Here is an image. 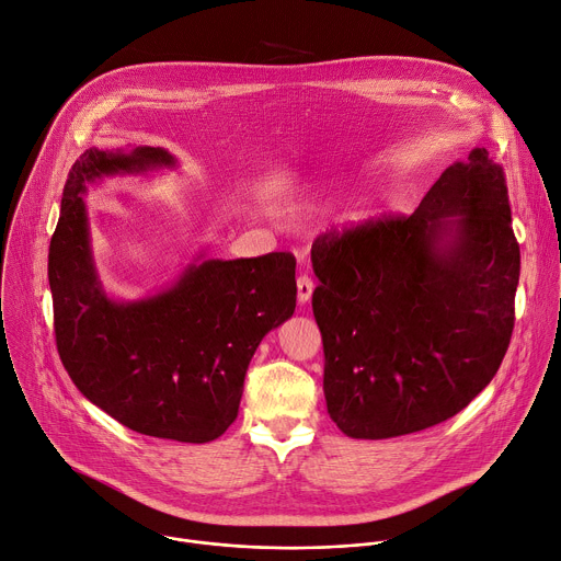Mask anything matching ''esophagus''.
<instances>
[{"instance_id": "esophagus-1", "label": "esophagus", "mask_w": 561, "mask_h": 561, "mask_svg": "<svg viewBox=\"0 0 561 561\" xmlns=\"http://www.w3.org/2000/svg\"><path fill=\"white\" fill-rule=\"evenodd\" d=\"M312 279L308 277V275H299L297 277V301L299 304H306V301H310V297H312Z\"/></svg>"}]
</instances>
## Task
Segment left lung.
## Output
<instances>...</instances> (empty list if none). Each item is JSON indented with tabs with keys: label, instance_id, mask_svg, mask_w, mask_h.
I'll use <instances>...</instances> for the list:
<instances>
[{
	"label": "left lung",
	"instance_id": "obj_1",
	"mask_svg": "<svg viewBox=\"0 0 561 561\" xmlns=\"http://www.w3.org/2000/svg\"><path fill=\"white\" fill-rule=\"evenodd\" d=\"M310 260L327 407L344 435L431 428L495 377L515 324L519 244L486 148L448 167L411 217L322 234Z\"/></svg>",
	"mask_w": 561,
	"mask_h": 561
}]
</instances>
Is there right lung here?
I'll return each mask as SVG.
<instances>
[{"label":"right lung","mask_w":561,"mask_h":561,"mask_svg":"<svg viewBox=\"0 0 561 561\" xmlns=\"http://www.w3.org/2000/svg\"><path fill=\"white\" fill-rule=\"evenodd\" d=\"M175 167L159 146L91 148L72 164L48 249L55 342L72 383L113 420L206 444L234 422L264 335L295 312V257L208 260L202 251L164 290L111 297L93 260L87 184Z\"/></svg>","instance_id":"add662e5"}]
</instances>
